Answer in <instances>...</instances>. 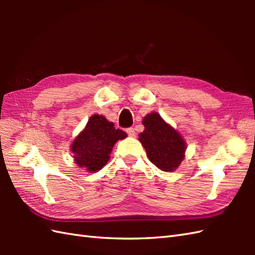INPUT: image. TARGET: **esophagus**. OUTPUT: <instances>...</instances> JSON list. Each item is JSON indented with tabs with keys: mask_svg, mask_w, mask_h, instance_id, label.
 Returning a JSON list of instances; mask_svg holds the SVG:
<instances>
[{
	"mask_svg": "<svg viewBox=\"0 0 255 255\" xmlns=\"http://www.w3.org/2000/svg\"><path fill=\"white\" fill-rule=\"evenodd\" d=\"M126 132H127L130 137H136V130H134V128H132V127L127 128V129H126Z\"/></svg>",
	"mask_w": 255,
	"mask_h": 255,
	"instance_id": "1",
	"label": "esophagus"
}]
</instances>
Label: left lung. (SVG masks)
Listing matches in <instances>:
<instances>
[{
    "instance_id": "1",
    "label": "left lung",
    "mask_w": 255,
    "mask_h": 255,
    "mask_svg": "<svg viewBox=\"0 0 255 255\" xmlns=\"http://www.w3.org/2000/svg\"><path fill=\"white\" fill-rule=\"evenodd\" d=\"M144 130L140 132L139 140L149 160L165 172L176 170L185 156L186 143L174 128L166 124L158 113H151L143 117Z\"/></svg>"
}]
</instances>
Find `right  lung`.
Masks as SVG:
<instances>
[{
    "label": "right lung",
    "mask_w": 255,
    "mask_h": 255,
    "mask_svg": "<svg viewBox=\"0 0 255 255\" xmlns=\"http://www.w3.org/2000/svg\"><path fill=\"white\" fill-rule=\"evenodd\" d=\"M126 137V132L116 129L104 116L95 114L73 140L71 152L75 163L88 172H97L110 160L114 144Z\"/></svg>",
    "instance_id": "1"
}]
</instances>
